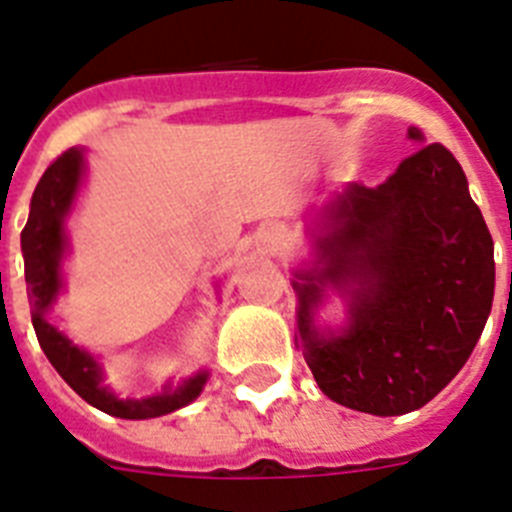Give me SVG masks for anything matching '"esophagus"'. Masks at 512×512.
Wrapping results in <instances>:
<instances>
[{"mask_svg":"<svg viewBox=\"0 0 512 512\" xmlns=\"http://www.w3.org/2000/svg\"><path fill=\"white\" fill-rule=\"evenodd\" d=\"M257 242H263V244H276V239H278V231H276V226H270V223H263V226H260V229H257Z\"/></svg>","mask_w":512,"mask_h":512,"instance_id":"34e87169","label":"esophagus"}]
</instances>
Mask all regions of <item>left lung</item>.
<instances>
[{"label":"left lung","mask_w":512,"mask_h":512,"mask_svg":"<svg viewBox=\"0 0 512 512\" xmlns=\"http://www.w3.org/2000/svg\"><path fill=\"white\" fill-rule=\"evenodd\" d=\"M377 187L351 184L309 223L312 260L294 270L296 346L330 401L375 416L422 409L453 380L495 299V244L461 163L440 143ZM330 293L347 322L320 326Z\"/></svg>","instance_id":"1"}]
</instances>
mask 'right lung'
<instances>
[{
    "mask_svg": "<svg viewBox=\"0 0 512 512\" xmlns=\"http://www.w3.org/2000/svg\"><path fill=\"white\" fill-rule=\"evenodd\" d=\"M83 179L85 150H64L62 156L44 171L41 182L36 184V192L30 197V213L23 234H20V247H23L25 260L30 317H33L38 343H41L51 367L62 375V380L83 401L96 406L103 414L119 416V419H156V416L184 409L187 403H192L203 393L205 382H208V369H200L197 375L184 377L176 385L166 382L161 393L145 395V398H119L114 390L103 385V367L96 356L80 349L49 322V312L64 289L62 265L67 249H70L67 218L75 208Z\"/></svg>",
    "mask_w": 512,
    "mask_h": 512,
    "instance_id": "add662e5",
    "label": "right lung"
}]
</instances>
